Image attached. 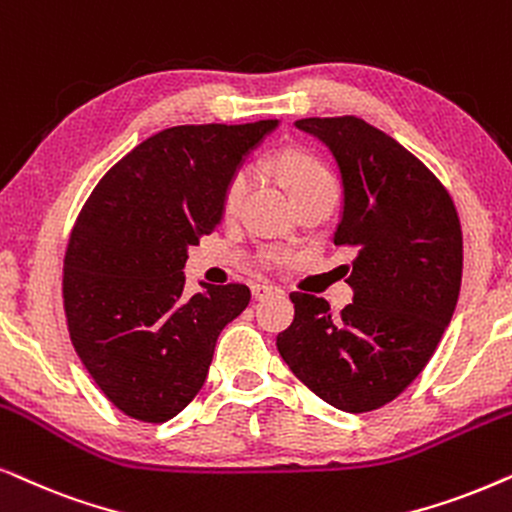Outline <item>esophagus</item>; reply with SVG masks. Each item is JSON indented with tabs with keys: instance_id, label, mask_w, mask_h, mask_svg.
I'll return each mask as SVG.
<instances>
[{
	"instance_id": "esophagus-1",
	"label": "esophagus",
	"mask_w": 512,
	"mask_h": 512,
	"mask_svg": "<svg viewBox=\"0 0 512 512\" xmlns=\"http://www.w3.org/2000/svg\"><path fill=\"white\" fill-rule=\"evenodd\" d=\"M250 290H252V297L255 299H264V297H269V295H281V288H278V285H271V283H252L250 285Z\"/></svg>"
}]
</instances>
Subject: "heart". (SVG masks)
<instances>
[{
	"mask_svg": "<svg viewBox=\"0 0 512 512\" xmlns=\"http://www.w3.org/2000/svg\"><path fill=\"white\" fill-rule=\"evenodd\" d=\"M276 168L281 177L285 180V185L290 187L292 196L309 192V189H318V187H337L335 175L332 170L327 168V163L323 159H318L316 154L306 152V149H297V147H288L281 149L276 154ZM248 185H250V175L245 168H236L234 173L227 177L224 182L222 194H220V210L222 215H236L238 208L248 194ZM281 252H267L264 255V264H276L281 262Z\"/></svg>",
	"mask_w": 512,
	"mask_h": 512,
	"instance_id": "b5f03b06",
	"label": "heart"
}]
</instances>
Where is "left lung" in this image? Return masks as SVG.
Segmentation results:
<instances>
[{
	"mask_svg": "<svg viewBox=\"0 0 512 512\" xmlns=\"http://www.w3.org/2000/svg\"><path fill=\"white\" fill-rule=\"evenodd\" d=\"M323 140L344 182L335 245L356 250L353 302L290 292L295 318L276 339L292 374L344 412L398 398L438 349L461 288L463 238L454 201L417 156L358 117L299 119Z\"/></svg>",
	"mask_w": 512,
	"mask_h": 512,
	"instance_id": "obj_1",
	"label": "left lung"
}]
</instances>
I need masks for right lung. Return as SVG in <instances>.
<instances>
[{"instance_id":"obj_1","label":"right lung","mask_w":512,"mask_h":512,"mask_svg":"<svg viewBox=\"0 0 512 512\" xmlns=\"http://www.w3.org/2000/svg\"><path fill=\"white\" fill-rule=\"evenodd\" d=\"M276 124L166 128L114 163L81 208L63 264L67 330L126 417L163 424L185 410L224 325L248 306L241 283L187 299L182 269L220 222L227 177Z\"/></svg>"}]
</instances>
